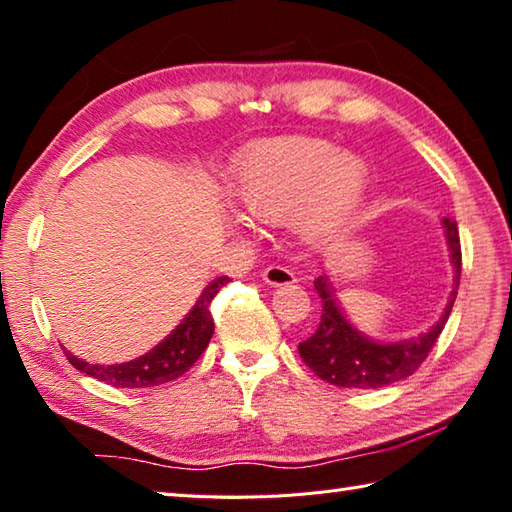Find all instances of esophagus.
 <instances>
[{
  "mask_svg": "<svg viewBox=\"0 0 512 512\" xmlns=\"http://www.w3.org/2000/svg\"><path fill=\"white\" fill-rule=\"evenodd\" d=\"M264 282L271 284V286H286V284H295L297 277L293 271H288L286 266H266L264 268Z\"/></svg>",
  "mask_w": 512,
  "mask_h": 512,
  "instance_id": "34e87169",
  "label": "esophagus"
}]
</instances>
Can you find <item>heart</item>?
<instances>
[{
	"label": "heart",
	"instance_id": "1",
	"mask_svg": "<svg viewBox=\"0 0 512 512\" xmlns=\"http://www.w3.org/2000/svg\"><path fill=\"white\" fill-rule=\"evenodd\" d=\"M369 170L356 154L311 136L257 143L232 176V199L246 217L282 224L293 215L309 241L336 237L356 215Z\"/></svg>",
	"mask_w": 512,
	"mask_h": 512
}]
</instances>
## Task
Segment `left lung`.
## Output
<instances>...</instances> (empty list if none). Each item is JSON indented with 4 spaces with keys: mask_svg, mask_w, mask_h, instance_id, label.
Returning a JSON list of instances; mask_svg holds the SVG:
<instances>
[{
    "mask_svg": "<svg viewBox=\"0 0 512 512\" xmlns=\"http://www.w3.org/2000/svg\"><path fill=\"white\" fill-rule=\"evenodd\" d=\"M443 228L450 248V262L454 268L450 302L445 306L439 322L418 338L401 342H376L367 338L342 313L327 277L322 275L313 282L322 300L320 324L313 336L300 342L297 349H300L302 360L315 376L336 387L378 389L412 376L423 365L427 353L432 351L436 338L441 336L445 322L450 318L461 277V241L457 221L445 217Z\"/></svg>",
    "mask_w": 512,
    "mask_h": 512,
    "instance_id": "8db88e82",
    "label": "left lung"
}]
</instances>
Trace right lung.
Here are the masks:
<instances>
[{"instance_id": "right-lung-1", "label": "right lung", "mask_w": 512, "mask_h": 512, "mask_svg": "<svg viewBox=\"0 0 512 512\" xmlns=\"http://www.w3.org/2000/svg\"><path fill=\"white\" fill-rule=\"evenodd\" d=\"M228 282V275H221L217 280H212L203 288L197 304L192 306V311L185 315L179 327L141 358L120 362V365H89V362L76 358L73 353L64 349L67 360L78 371H82V374L114 387L141 389L170 383V380L183 376L185 371L199 360L201 353L206 351L212 333H215V322H212L210 315V302L215 300L221 286H226Z\"/></svg>"}]
</instances>
